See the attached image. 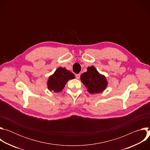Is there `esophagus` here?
<instances>
[{
	"instance_id": "obj_1",
	"label": "esophagus",
	"mask_w": 150,
	"mask_h": 150,
	"mask_svg": "<svg viewBox=\"0 0 150 150\" xmlns=\"http://www.w3.org/2000/svg\"><path fill=\"white\" fill-rule=\"evenodd\" d=\"M80 76H81V75H80L79 74L75 75V76H76V79H79V78H80Z\"/></svg>"
}]
</instances>
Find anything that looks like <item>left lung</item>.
<instances>
[{
  "label": "left lung",
  "instance_id": "obj_1",
  "mask_svg": "<svg viewBox=\"0 0 150 150\" xmlns=\"http://www.w3.org/2000/svg\"><path fill=\"white\" fill-rule=\"evenodd\" d=\"M81 81L90 94L101 93L108 84L105 76L100 75L94 67L87 68V72L81 75Z\"/></svg>",
  "mask_w": 150,
  "mask_h": 150
}]
</instances>
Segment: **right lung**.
I'll return each instance as SVG.
<instances>
[{"mask_svg": "<svg viewBox=\"0 0 150 150\" xmlns=\"http://www.w3.org/2000/svg\"><path fill=\"white\" fill-rule=\"evenodd\" d=\"M75 78V75L66 68H59L53 75L49 77L47 82L48 88L50 91H53L55 93L60 92L65 87L69 79Z\"/></svg>", "mask_w": 150, "mask_h": 150, "instance_id": "1", "label": "right lung"}]
</instances>
